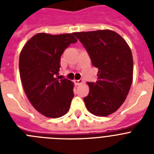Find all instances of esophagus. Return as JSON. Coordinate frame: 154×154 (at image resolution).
Instances as JSON below:
<instances>
[{
  "mask_svg": "<svg viewBox=\"0 0 154 154\" xmlns=\"http://www.w3.org/2000/svg\"><path fill=\"white\" fill-rule=\"evenodd\" d=\"M75 83L77 85H81V84L83 83V80L82 79H79V80H75Z\"/></svg>",
  "mask_w": 154,
  "mask_h": 154,
  "instance_id": "1",
  "label": "esophagus"
}]
</instances>
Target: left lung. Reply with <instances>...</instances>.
<instances>
[{"mask_svg":"<svg viewBox=\"0 0 154 154\" xmlns=\"http://www.w3.org/2000/svg\"><path fill=\"white\" fill-rule=\"evenodd\" d=\"M74 35L99 69L97 81L87 82L89 92L84 97L87 109L97 116L113 113L124 103L133 82L130 46L119 34L108 29L75 32Z\"/></svg>","mask_w":154,"mask_h":154,"instance_id":"1","label":"left lung"}]
</instances>
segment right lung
Returning <instances> with one entry per match:
<instances>
[{
	"mask_svg": "<svg viewBox=\"0 0 154 154\" xmlns=\"http://www.w3.org/2000/svg\"><path fill=\"white\" fill-rule=\"evenodd\" d=\"M76 42L74 33H38L21 51L19 71L24 92L34 108L46 117L58 118L69 112L74 84L58 75L61 56Z\"/></svg>",
	"mask_w": 154,
	"mask_h": 154,
	"instance_id": "1",
	"label": "right lung"
}]
</instances>
